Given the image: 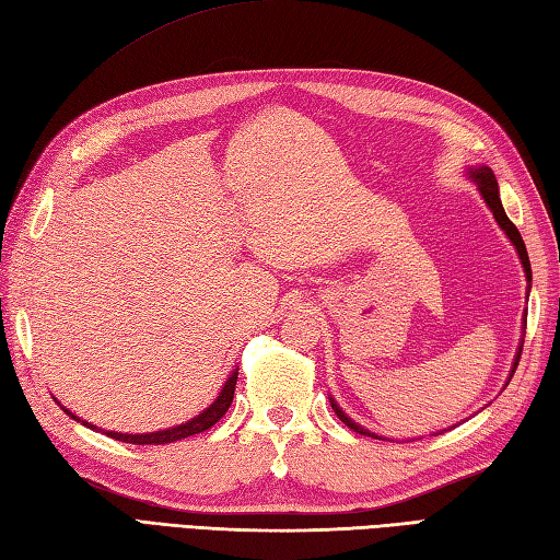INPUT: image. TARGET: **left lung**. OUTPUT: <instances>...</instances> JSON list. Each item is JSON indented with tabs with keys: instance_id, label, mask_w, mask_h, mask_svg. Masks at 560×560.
<instances>
[{
	"instance_id": "left-lung-1",
	"label": "left lung",
	"mask_w": 560,
	"mask_h": 560,
	"mask_svg": "<svg viewBox=\"0 0 560 560\" xmlns=\"http://www.w3.org/2000/svg\"><path fill=\"white\" fill-rule=\"evenodd\" d=\"M472 178L477 180V188H479V192H482V198H485V202L489 205V210L493 212V217H497V221H499V226L505 231V236L511 238V243L515 245V250H517V255H520V262H523V267H525V275H527V281H532V267H529V257H527V248H525V241H523V236H520V231H517V226L513 224V221L509 219V214H505V210H503V205H501V198H499V184H497V178H493V172L489 166H479V168H475L472 172ZM520 355H523V348H517V355H515V365H513V370H511V376H513V372H515V368H517V362H520ZM511 382V380H509ZM329 402H331V408H334V412H336V418H339L348 429H353L355 434H362V436H372V439H380L376 434H372V432H368V429H362L360 424H355L353 420L348 418V415L336 406V402L329 398Z\"/></svg>"
}]
</instances>
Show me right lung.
<instances>
[{
    "instance_id": "obj_1",
    "label": "right lung",
    "mask_w": 560,
    "mask_h": 560,
    "mask_svg": "<svg viewBox=\"0 0 560 560\" xmlns=\"http://www.w3.org/2000/svg\"><path fill=\"white\" fill-rule=\"evenodd\" d=\"M236 382H238V372H233L229 376V382L224 384V388H221V394L217 396V400L212 402L210 408L202 410L198 418L188 420L186 424H178V427H172V429H162V432H152V434H121V432H107V436L116 439V441H126V444H138V446H160V444H174V441H180V439H188L192 434H200V432H207V429L214 427L221 418H224L231 400H233V392H236ZM63 412L71 415L73 420H78L73 412H69L67 408H63ZM85 427L95 429V424H88L83 422Z\"/></svg>"
}]
</instances>
